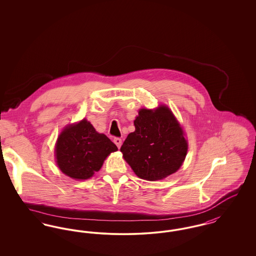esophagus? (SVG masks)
Segmentation results:
<instances>
[{"label": "esophagus", "mask_w": 256, "mask_h": 256, "mask_svg": "<svg viewBox=\"0 0 256 256\" xmlns=\"http://www.w3.org/2000/svg\"><path fill=\"white\" fill-rule=\"evenodd\" d=\"M113 142L115 143V145H116V146H118V148H120L121 146H122V139H121V138L116 137V138H114Z\"/></svg>", "instance_id": "esophagus-1"}]
</instances>
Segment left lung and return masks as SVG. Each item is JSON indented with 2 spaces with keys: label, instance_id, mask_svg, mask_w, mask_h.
<instances>
[{
  "label": "left lung",
  "instance_id": "obj_1",
  "mask_svg": "<svg viewBox=\"0 0 256 256\" xmlns=\"http://www.w3.org/2000/svg\"><path fill=\"white\" fill-rule=\"evenodd\" d=\"M134 126L135 130L128 135L121 152L138 178L160 180L180 168L188 143L168 106L139 110Z\"/></svg>",
  "mask_w": 256,
  "mask_h": 256
}]
</instances>
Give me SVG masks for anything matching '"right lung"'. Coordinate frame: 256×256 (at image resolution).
Here are the masks:
<instances>
[{
    "mask_svg": "<svg viewBox=\"0 0 256 256\" xmlns=\"http://www.w3.org/2000/svg\"><path fill=\"white\" fill-rule=\"evenodd\" d=\"M118 148L98 134L86 119L67 126L56 144V159L63 174L74 180H87L102 168L104 161Z\"/></svg>",
    "mask_w": 256,
    "mask_h": 256,
    "instance_id": "1",
    "label": "right lung"
}]
</instances>
